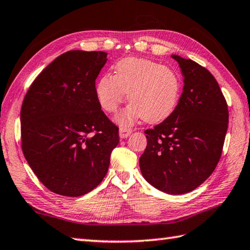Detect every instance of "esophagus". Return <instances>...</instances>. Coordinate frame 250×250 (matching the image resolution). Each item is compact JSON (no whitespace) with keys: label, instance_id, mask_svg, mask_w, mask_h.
Listing matches in <instances>:
<instances>
[{"label":"esophagus","instance_id":"1","mask_svg":"<svg viewBox=\"0 0 250 250\" xmlns=\"http://www.w3.org/2000/svg\"><path fill=\"white\" fill-rule=\"evenodd\" d=\"M131 132H132L131 128H127V127H121V128H120V137L122 139H125L128 136H130Z\"/></svg>","mask_w":250,"mask_h":250}]
</instances>
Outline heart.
Listing matches in <instances>:
<instances>
[{
    "label": "heart",
    "instance_id": "obj_1",
    "mask_svg": "<svg viewBox=\"0 0 250 250\" xmlns=\"http://www.w3.org/2000/svg\"><path fill=\"white\" fill-rule=\"evenodd\" d=\"M128 93L131 103L118 115L121 125H129L144 116L150 123L169 116L179 100L180 80L167 65L149 59L127 57L115 65V74H104L96 86V95L104 111L114 113Z\"/></svg>",
    "mask_w": 250,
    "mask_h": 250
}]
</instances>
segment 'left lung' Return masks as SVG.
<instances>
[{
  "mask_svg": "<svg viewBox=\"0 0 250 250\" xmlns=\"http://www.w3.org/2000/svg\"><path fill=\"white\" fill-rule=\"evenodd\" d=\"M171 57L185 78L183 91L172 113L145 131L147 144L139 165L151 186L178 195L196 189L215 170L225 144L229 111L209 71L191 59Z\"/></svg>",
  "mask_w": 250,
  "mask_h": 250,
  "instance_id": "obj_1",
  "label": "left lung"
}]
</instances>
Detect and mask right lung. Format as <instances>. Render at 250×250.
Masks as SVG:
<instances>
[{"label": "right lung", "mask_w": 250, "mask_h": 250, "mask_svg": "<svg viewBox=\"0 0 250 250\" xmlns=\"http://www.w3.org/2000/svg\"><path fill=\"white\" fill-rule=\"evenodd\" d=\"M104 52L69 50L50 62L24 96L21 149L39 180L56 194L81 196L108 172L119 127L97 99Z\"/></svg>", "instance_id": "right-lung-1"}]
</instances>
